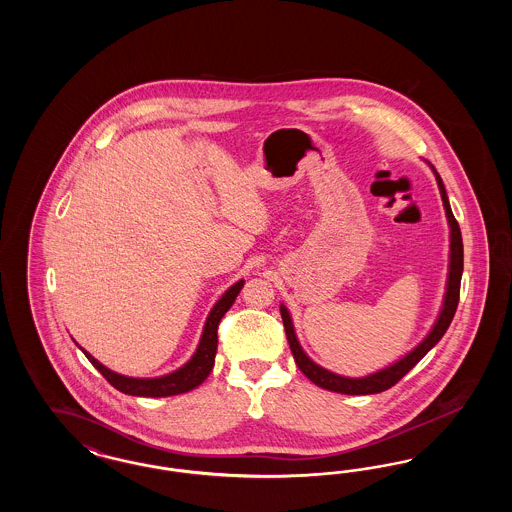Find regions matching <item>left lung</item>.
Segmentation results:
<instances>
[{
  "label": "left lung",
  "instance_id": "left-lung-1",
  "mask_svg": "<svg viewBox=\"0 0 512 512\" xmlns=\"http://www.w3.org/2000/svg\"><path fill=\"white\" fill-rule=\"evenodd\" d=\"M430 169L436 174L438 180L439 194L443 201V209H445V217L449 222V272H447V284H445V295H443V303L439 309L438 318L432 326V330L428 332V336L420 341L414 349L409 353H405L401 359H397L395 363H391L386 368H380L368 376L363 378H349V376H341L336 372H330L328 368L317 365L301 347V343L297 340L295 328H293L292 315L286 309V305H280V313L284 320V330L288 336V343L292 349L293 359L299 366V370L313 382L318 388L328 391H336V393H345V395H370V393H380V391L390 390L391 386H395L411 368H413L436 343H438L443 334L447 332L451 320L455 317L457 305H459V292H461V276H463V236H461V228L459 222L453 217L451 205H449V197L445 192V186L439 178L436 169L430 165Z\"/></svg>",
  "mask_w": 512,
  "mask_h": 512
}]
</instances>
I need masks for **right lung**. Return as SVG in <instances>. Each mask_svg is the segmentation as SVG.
<instances>
[{"instance_id": "1", "label": "right lung", "mask_w": 512, "mask_h": 512, "mask_svg": "<svg viewBox=\"0 0 512 512\" xmlns=\"http://www.w3.org/2000/svg\"><path fill=\"white\" fill-rule=\"evenodd\" d=\"M244 288V280H238L234 286H230L226 292L222 293L219 301L215 303V307L211 309L209 317L205 320L201 338L197 343L192 359L186 365L172 370L171 374L165 376H157V378H132V376H124L119 374L107 366L101 365L98 359H94L86 349H82L78 343V347L82 349V353L88 357V361L98 368L99 372L105 376V380L117 388V390L126 393V395H136V397H171L178 393H186L197 388L199 384H203L207 380V376L211 374L213 366H215V355H217V328H219L220 318L224 317V313L232 307V303L236 301L238 293Z\"/></svg>"}]
</instances>
